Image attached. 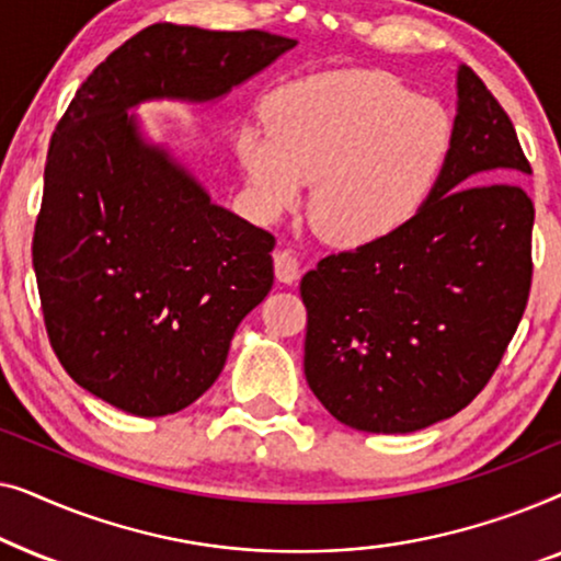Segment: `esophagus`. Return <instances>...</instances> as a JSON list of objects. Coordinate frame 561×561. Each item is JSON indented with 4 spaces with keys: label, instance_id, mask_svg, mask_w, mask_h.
Here are the masks:
<instances>
[{
    "label": "esophagus",
    "instance_id": "obj_1",
    "mask_svg": "<svg viewBox=\"0 0 561 561\" xmlns=\"http://www.w3.org/2000/svg\"><path fill=\"white\" fill-rule=\"evenodd\" d=\"M275 278L288 283V286L298 280V260L290 250L275 252Z\"/></svg>",
    "mask_w": 561,
    "mask_h": 561
}]
</instances>
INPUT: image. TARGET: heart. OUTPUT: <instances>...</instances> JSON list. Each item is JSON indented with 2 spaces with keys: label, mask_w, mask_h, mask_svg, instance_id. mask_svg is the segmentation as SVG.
<instances>
[{
  "label": "heart",
  "mask_w": 561,
  "mask_h": 561,
  "mask_svg": "<svg viewBox=\"0 0 561 561\" xmlns=\"http://www.w3.org/2000/svg\"><path fill=\"white\" fill-rule=\"evenodd\" d=\"M265 125L237 129L234 156L263 221L301 204L327 242L363 250L424 211L449 163L455 125L432 99L380 71H327L275 89Z\"/></svg>",
  "instance_id": "1"
}]
</instances>
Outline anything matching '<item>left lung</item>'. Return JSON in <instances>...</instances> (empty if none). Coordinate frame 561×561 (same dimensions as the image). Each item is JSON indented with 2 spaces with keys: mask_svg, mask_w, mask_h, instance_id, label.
Wrapping results in <instances>:
<instances>
[{
  "mask_svg": "<svg viewBox=\"0 0 561 561\" xmlns=\"http://www.w3.org/2000/svg\"><path fill=\"white\" fill-rule=\"evenodd\" d=\"M531 165L508 114L457 68L455 145L424 211L301 278L304 373L344 426L411 434L485 388L531 288Z\"/></svg>",
  "mask_w": 561,
  "mask_h": 561,
  "instance_id": "1",
  "label": "left lung"
}]
</instances>
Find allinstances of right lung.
Returning a JSON list of instances; mask_svg holds the SVG:
<instances>
[{"label":"right lung","instance_id":"add662e5","mask_svg":"<svg viewBox=\"0 0 561 561\" xmlns=\"http://www.w3.org/2000/svg\"><path fill=\"white\" fill-rule=\"evenodd\" d=\"M296 41L163 25L119 45L53 133L33 265L66 373L133 416L204 396L273 288L275 237L211 202L137 106L214 104Z\"/></svg>","mask_w":561,"mask_h":561}]
</instances>
